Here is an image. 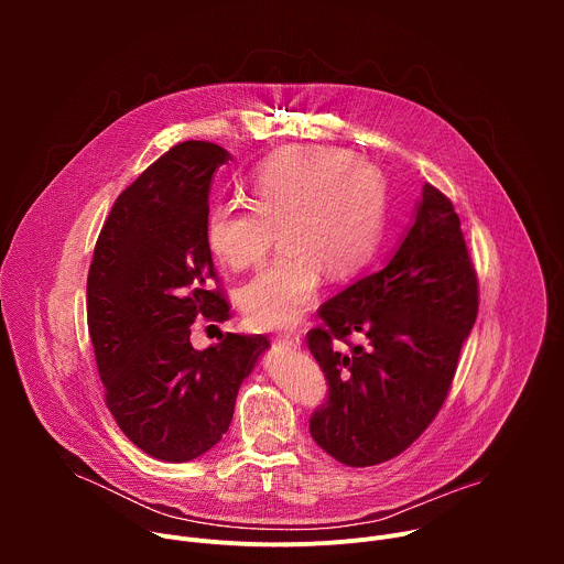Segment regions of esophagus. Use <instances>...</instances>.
Listing matches in <instances>:
<instances>
[{"instance_id": "obj_1", "label": "esophagus", "mask_w": 564, "mask_h": 564, "mask_svg": "<svg viewBox=\"0 0 564 564\" xmlns=\"http://www.w3.org/2000/svg\"><path fill=\"white\" fill-rule=\"evenodd\" d=\"M281 341H285V344L292 346V348H299V346H301V337H299V335H292V333L281 335Z\"/></svg>"}]
</instances>
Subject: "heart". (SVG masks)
<instances>
[{"label": "heart", "instance_id": "1", "mask_svg": "<svg viewBox=\"0 0 564 564\" xmlns=\"http://www.w3.org/2000/svg\"><path fill=\"white\" fill-rule=\"evenodd\" d=\"M386 189L379 172L326 149H285L268 158L250 183V205L218 203L205 218V243L229 268L259 265L281 236L276 261L238 292L259 330L296 326L316 299L321 274L352 276L375 252Z\"/></svg>", "mask_w": 564, "mask_h": 564}]
</instances>
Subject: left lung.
<instances>
[{
	"mask_svg": "<svg viewBox=\"0 0 564 564\" xmlns=\"http://www.w3.org/2000/svg\"><path fill=\"white\" fill-rule=\"evenodd\" d=\"M475 316L477 276L459 216L426 183L386 268L318 307L307 348L330 397L310 420L312 440L346 466L406 451L442 409ZM335 340L351 350L339 354Z\"/></svg>",
	"mask_w": 564,
	"mask_h": 564,
	"instance_id": "left-lung-1",
	"label": "left lung"
}]
</instances>
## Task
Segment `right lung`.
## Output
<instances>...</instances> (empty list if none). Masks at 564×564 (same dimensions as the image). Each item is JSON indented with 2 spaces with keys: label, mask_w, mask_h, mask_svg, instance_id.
Masks as SVG:
<instances>
[{
  "label": "right lung",
  "mask_w": 564,
  "mask_h": 564,
  "mask_svg": "<svg viewBox=\"0 0 564 564\" xmlns=\"http://www.w3.org/2000/svg\"><path fill=\"white\" fill-rule=\"evenodd\" d=\"M223 147L187 140L127 187L96 243L87 281L89 335L107 406L147 455L189 462L227 433L240 383L270 348L263 335H220L196 350V316L225 321L205 218Z\"/></svg>",
  "instance_id": "add662e5"
}]
</instances>
